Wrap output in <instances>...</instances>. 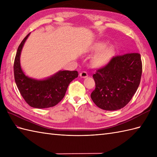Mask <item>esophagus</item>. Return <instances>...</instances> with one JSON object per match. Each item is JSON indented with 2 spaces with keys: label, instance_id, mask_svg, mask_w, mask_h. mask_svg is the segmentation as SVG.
I'll return each mask as SVG.
<instances>
[{
  "label": "esophagus",
  "instance_id": "obj_1",
  "mask_svg": "<svg viewBox=\"0 0 157 157\" xmlns=\"http://www.w3.org/2000/svg\"><path fill=\"white\" fill-rule=\"evenodd\" d=\"M79 76L82 78H86L88 76V75H87V73L86 71H82L79 74Z\"/></svg>",
  "mask_w": 157,
  "mask_h": 157
}]
</instances>
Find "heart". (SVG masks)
I'll return each mask as SVG.
<instances>
[{
    "label": "heart",
    "mask_w": 157,
    "mask_h": 157,
    "mask_svg": "<svg viewBox=\"0 0 157 157\" xmlns=\"http://www.w3.org/2000/svg\"><path fill=\"white\" fill-rule=\"evenodd\" d=\"M105 45L102 43H97L95 45H94L93 49L94 51H101L105 48ZM113 53V49L111 47H108V48L104 50L102 52H101L96 58V61L98 64L100 65H104L107 63L110 59Z\"/></svg>",
    "instance_id": "b5f03b06"
}]
</instances>
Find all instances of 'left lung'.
Returning <instances> with one entry per match:
<instances>
[{"label": "left lung", "instance_id": "left-lung-1", "mask_svg": "<svg viewBox=\"0 0 157 157\" xmlns=\"http://www.w3.org/2000/svg\"><path fill=\"white\" fill-rule=\"evenodd\" d=\"M142 70L140 55L130 53L116 56L93 78L96 88L91 98L104 110H117L128 104L140 84Z\"/></svg>", "mask_w": 157, "mask_h": 157}]
</instances>
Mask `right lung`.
I'll use <instances>...</instances> for the list:
<instances>
[{
	"instance_id": "add662e5",
	"label": "right lung",
	"mask_w": 157,
	"mask_h": 157,
	"mask_svg": "<svg viewBox=\"0 0 157 157\" xmlns=\"http://www.w3.org/2000/svg\"><path fill=\"white\" fill-rule=\"evenodd\" d=\"M29 33L18 47L14 62V80L25 101L35 108H47L57 105L63 99L69 84L78 78L77 71L60 70L45 79H37L25 75L21 66V54Z\"/></svg>"
}]
</instances>
